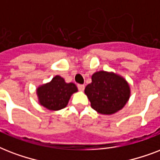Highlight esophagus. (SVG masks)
<instances>
[{
  "instance_id": "obj_1",
  "label": "esophagus",
  "mask_w": 160,
  "mask_h": 160,
  "mask_svg": "<svg viewBox=\"0 0 160 160\" xmlns=\"http://www.w3.org/2000/svg\"><path fill=\"white\" fill-rule=\"evenodd\" d=\"M77 87L80 91H83V90H85V85H78Z\"/></svg>"
}]
</instances>
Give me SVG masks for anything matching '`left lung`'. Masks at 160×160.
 Masks as SVG:
<instances>
[{
  "label": "left lung",
  "mask_w": 160,
  "mask_h": 160,
  "mask_svg": "<svg viewBox=\"0 0 160 160\" xmlns=\"http://www.w3.org/2000/svg\"><path fill=\"white\" fill-rule=\"evenodd\" d=\"M92 82L85 93L93 109L103 114H111L125 105L130 95L129 84L114 73L98 71L92 75Z\"/></svg>",
  "instance_id": "8db88e82"
}]
</instances>
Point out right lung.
Returning a JSON list of instances; mask_svg holds the SVG:
<instances>
[{"mask_svg": "<svg viewBox=\"0 0 160 160\" xmlns=\"http://www.w3.org/2000/svg\"><path fill=\"white\" fill-rule=\"evenodd\" d=\"M74 83H65L60 75H56L50 83L37 89L39 102L50 110H59L67 105L73 93L77 92Z\"/></svg>", "mask_w": 160, "mask_h": 160, "instance_id": "add662e5", "label": "right lung"}]
</instances>
